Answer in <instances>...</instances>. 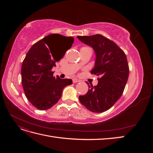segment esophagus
<instances>
[{
    "mask_svg": "<svg viewBox=\"0 0 153 153\" xmlns=\"http://www.w3.org/2000/svg\"><path fill=\"white\" fill-rule=\"evenodd\" d=\"M81 80H78V79H76V78H75V79L73 80V83H77V82H80Z\"/></svg>",
    "mask_w": 153,
    "mask_h": 153,
    "instance_id": "obj_1",
    "label": "esophagus"
}]
</instances>
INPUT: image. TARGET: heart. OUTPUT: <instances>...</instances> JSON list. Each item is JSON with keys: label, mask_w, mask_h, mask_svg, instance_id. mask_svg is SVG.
Masks as SVG:
<instances>
[{"label": "heart", "mask_w": 153, "mask_h": 153, "mask_svg": "<svg viewBox=\"0 0 153 153\" xmlns=\"http://www.w3.org/2000/svg\"><path fill=\"white\" fill-rule=\"evenodd\" d=\"M81 49H91V48L89 47H82Z\"/></svg>", "instance_id": "1"}]
</instances>
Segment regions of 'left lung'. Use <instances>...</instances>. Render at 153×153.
Returning a JSON list of instances; mask_svg holds the SVG:
<instances>
[{"mask_svg": "<svg viewBox=\"0 0 153 153\" xmlns=\"http://www.w3.org/2000/svg\"><path fill=\"white\" fill-rule=\"evenodd\" d=\"M82 43L93 48L95 64L91 73L100 76L98 85L89 86L80 103L92 112L101 113L108 110L121 98L129 76L126 55L112 41L101 34L77 36Z\"/></svg>", "mask_w": 153, "mask_h": 153, "instance_id": "1", "label": "left lung"}]
</instances>
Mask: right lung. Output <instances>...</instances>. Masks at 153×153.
Returning <instances> with one entry per match:
<instances>
[{
    "instance_id": "right-lung-1",
    "label": "right lung",
    "mask_w": 153,
    "mask_h": 153,
    "mask_svg": "<svg viewBox=\"0 0 153 153\" xmlns=\"http://www.w3.org/2000/svg\"><path fill=\"white\" fill-rule=\"evenodd\" d=\"M73 42V37L52 34L36 42L27 52L22 63V83L27 100L36 108L52 107L61 98L64 88L72 84L71 79L53 76L51 70L65 54L57 52V46L66 43L69 49Z\"/></svg>"
}]
</instances>
